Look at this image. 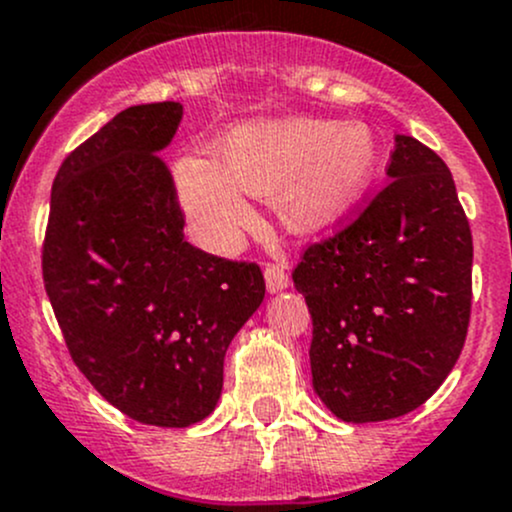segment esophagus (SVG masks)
Returning <instances> with one entry per match:
<instances>
[{
	"mask_svg": "<svg viewBox=\"0 0 512 512\" xmlns=\"http://www.w3.org/2000/svg\"><path fill=\"white\" fill-rule=\"evenodd\" d=\"M265 282L267 292H282V289L289 287V274L284 272L282 265H274V262H267L265 267Z\"/></svg>",
	"mask_w": 512,
	"mask_h": 512,
	"instance_id": "1",
	"label": "esophagus"
}]
</instances>
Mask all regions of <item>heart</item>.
<instances>
[{
	"label": "heart",
	"instance_id": "obj_1",
	"mask_svg": "<svg viewBox=\"0 0 512 512\" xmlns=\"http://www.w3.org/2000/svg\"><path fill=\"white\" fill-rule=\"evenodd\" d=\"M375 161V139L363 122H260L230 134L220 164L188 157L176 179L201 240L228 250L255 220L245 193L262 198L282 191L294 223L321 228L363 198Z\"/></svg>",
	"mask_w": 512,
	"mask_h": 512
}]
</instances>
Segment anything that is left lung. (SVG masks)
Instances as JSON below:
<instances>
[{"instance_id": "1", "label": "left lung", "mask_w": 512, "mask_h": 512, "mask_svg": "<svg viewBox=\"0 0 512 512\" xmlns=\"http://www.w3.org/2000/svg\"><path fill=\"white\" fill-rule=\"evenodd\" d=\"M387 186L304 250L294 287L314 321L311 383L343 422H385L429 400L471 319L473 240L446 164L395 137Z\"/></svg>"}]
</instances>
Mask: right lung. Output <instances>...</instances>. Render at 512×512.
Segmentation results:
<instances>
[{
	"label": "right lung",
	"mask_w": 512,
	"mask_h": 512,
	"mask_svg": "<svg viewBox=\"0 0 512 512\" xmlns=\"http://www.w3.org/2000/svg\"><path fill=\"white\" fill-rule=\"evenodd\" d=\"M181 117V102L127 107L68 154L41 260L73 363L110 405L154 427H191L215 410L225 351L265 299L255 262L184 240L159 157Z\"/></svg>",
	"instance_id": "right-lung-1"
}]
</instances>
